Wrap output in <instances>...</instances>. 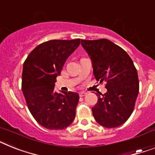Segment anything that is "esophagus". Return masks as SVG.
<instances>
[{
  "mask_svg": "<svg viewBox=\"0 0 155 155\" xmlns=\"http://www.w3.org/2000/svg\"><path fill=\"white\" fill-rule=\"evenodd\" d=\"M86 94H87V92H85V91H80V97H84V96H85Z\"/></svg>",
  "mask_w": 155,
  "mask_h": 155,
  "instance_id": "34e87169",
  "label": "esophagus"
}]
</instances>
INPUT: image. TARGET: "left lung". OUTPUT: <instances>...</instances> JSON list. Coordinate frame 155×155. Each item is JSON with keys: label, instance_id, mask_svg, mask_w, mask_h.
Segmentation results:
<instances>
[{"label": "left lung", "instance_id": "8db88e82", "mask_svg": "<svg viewBox=\"0 0 155 155\" xmlns=\"http://www.w3.org/2000/svg\"><path fill=\"white\" fill-rule=\"evenodd\" d=\"M99 83L106 82L107 92L97 95L92 107L96 121L105 128H116L129 118L139 94L136 68L128 54L110 40H81Z\"/></svg>", "mask_w": 155, "mask_h": 155}]
</instances>
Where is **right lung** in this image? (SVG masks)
<instances>
[{"label": "right lung", "mask_w": 155, "mask_h": 155, "mask_svg": "<svg viewBox=\"0 0 155 155\" xmlns=\"http://www.w3.org/2000/svg\"><path fill=\"white\" fill-rule=\"evenodd\" d=\"M80 44V38L45 41L33 49L23 63V95L34 118L47 129H64L75 119L79 94H58L54 87L66 60Z\"/></svg>", "instance_id": "add662e5"}]
</instances>
